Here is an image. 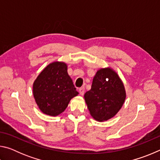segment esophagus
<instances>
[{
  "mask_svg": "<svg viewBox=\"0 0 160 160\" xmlns=\"http://www.w3.org/2000/svg\"><path fill=\"white\" fill-rule=\"evenodd\" d=\"M79 92H80V95H83L84 93H85V88H84V87H82V88H80L79 89Z\"/></svg>",
  "mask_w": 160,
  "mask_h": 160,
  "instance_id": "1",
  "label": "esophagus"
}]
</instances>
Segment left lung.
<instances>
[{
    "label": "left lung",
    "instance_id": "obj_1",
    "mask_svg": "<svg viewBox=\"0 0 160 160\" xmlns=\"http://www.w3.org/2000/svg\"><path fill=\"white\" fill-rule=\"evenodd\" d=\"M126 97L123 82L111 68H101L96 72L91 90L84 95L90 113L97 121L113 117L122 107Z\"/></svg>",
    "mask_w": 160,
    "mask_h": 160
}]
</instances>
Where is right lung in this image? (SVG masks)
<instances>
[{
	"mask_svg": "<svg viewBox=\"0 0 160 160\" xmlns=\"http://www.w3.org/2000/svg\"><path fill=\"white\" fill-rule=\"evenodd\" d=\"M67 70L66 63L53 62L34 80L33 94L35 102L45 114L59 115L66 109L70 99L78 94Z\"/></svg>",
	"mask_w": 160,
	"mask_h": 160,
	"instance_id": "add662e5",
	"label": "right lung"
}]
</instances>
